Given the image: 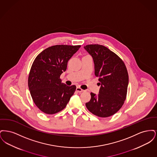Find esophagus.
Segmentation results:
<instances>
[{"label":"esophagus","instance_id":"34e87169","mask_svg":"<svg viewBox=\"0 0 157 157\" xmlns=\"http://www.w3.org/2000/svg\"><path fill=\"white\" fill-rule=\"evenodd\" d=\"M76 91H78V92H83L84 91V90H82L80 87H79V86H78V87H76Z\"/></svg>","mask_w":157,"mask_h":157}]
</instances>
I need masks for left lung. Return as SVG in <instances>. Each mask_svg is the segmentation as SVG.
<instances>
[{"label":"left lung","mask_w":157,"mask_h":157,"mask_svg":"<svg viewBox=\"0 0 157 157\" xmlns=\"http://www.w3.org/2000/svg\"><path fill=\"white\" fill-rule=\"evenodd\" d=\"M84 49L93 58L95 75L101 85L98 95L90 93V100L86 106L96 116L109 117L120 110L126 99L127 67L117 55L103 45H86Z\"/></svg>","instance_id":"obj_1"}]
</instances>
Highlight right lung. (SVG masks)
Here are the masks:
<instances>
[{
    "instance_id": "add662e5",
    "label": "right lung",
    "mask_w": 157,
    "mask_h": 157,
    "mask_svg": "<svg viewBox=\"0 0 157 157\" xmlns=\"http://www.w3.org/2000/svg\"><path fill=\"white\" fill-rule=\"evenodd\" d=\"M81 45H57L40 53L33 62L28 87L34 103L47 114H55L67 106L76 86L62 83L60 75L67 70L68 60Z\"/></svg>"
}]
</instances>
